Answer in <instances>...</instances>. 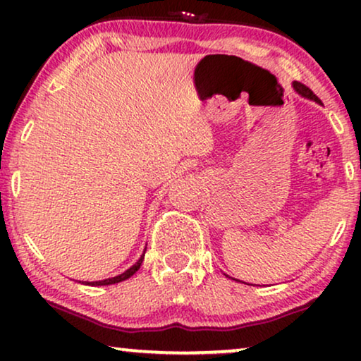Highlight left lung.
<instances>
[{"instance_id": "1", "label": "left lung", "mask_w": 361, "mask_h": 361, "mask_svg": "<svg viewBox=\"0 0 361 361\" xmlns=\"http://www.w3.org/2000/svg\"><path fill=\"white\" fill-rule=\"evenodd\" d=\"M294 88L295 90H298L300 95L302 97H307V98H310V100H315V102H319V98L314 95V92L310 90L309 87H305L304 83H300V82H294Z\"/></svg>"}]
</instances>
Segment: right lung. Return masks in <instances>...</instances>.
I'll return each instance as SVG.
<instances>
[{
    "label": "right lung",
    "mask_w": 361,
    "mask_h": 361,
    "mask_svg": "<svg viewBox=\"0 0 361 361\" xmlns=\"http://www.w3.org/2000/svg\"><path fill=\"white\" fill-rule=\"evenodd\" d=\"M142 259H145V255H142L141 258L137 259V263H136L135 266H131L130 269L125 271V273L120 274V276H115V278H110V279L95 281V283H85V284H88V286H108V284H116V283H120V281H125V279H128V278H131V276L135 274L137 269H140V266H141V263H142Z\"/></svg>",
    "instance_id": "right-lung-1"
}]
</instances>
